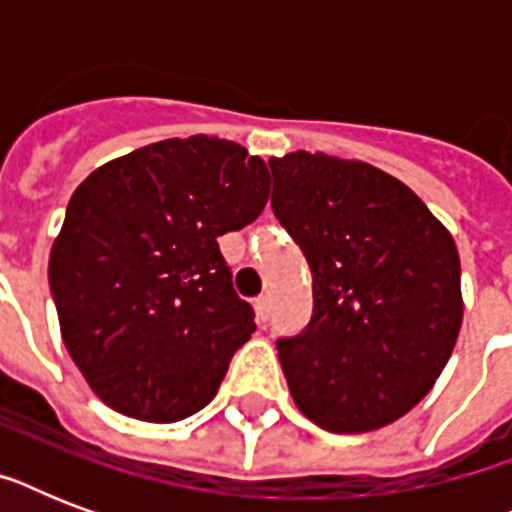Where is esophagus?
<instances>
[{
  "label": "esophagus",
  "instance_id": "34e87169",
  "mask_svg": "<svg viewBox=\"0 0 512 512\" xmlns=\"http://www.w3.org/2000/svg\"><path fill=\"white\" fill-rule=\"evenodd\" d=\"M255 311H257V321L265 324V321L271 319V300H268V297H257Z\"/></svg>",
  "mask_w": 512,
  "mask_h": 512
}]
</instances>
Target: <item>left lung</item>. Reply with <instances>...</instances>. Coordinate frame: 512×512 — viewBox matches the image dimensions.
<instances>
[{"instance_id":"8db88e82","label":"left lung","mask_w":512,"mask_h":512,"mask_svg":"<svg viewBox=\"0 0 512 512\" xmlns=\"http://www.w3.org/2000/svg\"><path fill=\"white\" fill-rule=\"evenodd\" d=\"M273 215L313 276L308 327L279 337L300 412L366 433L425 398L462 327L460 255L414 191L364 162L271 159Z\"/></svg>"}]
</instances>
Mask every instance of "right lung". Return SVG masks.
Instances as JSON below:
<instances>
[{
    "label": "right lung",
    "instance_id": "1",
    "mask_svg": "<svg viewBox=\"0 0 512 512\" xmlns=\"http://www.w3.org/2000/svg\"><path fill=\"white\" fill-rule=\"evenodd\" d=\"M268 191L260 156L209 135L138 148L76 188L50 292L68 353L111 409L177 422L215 398L255 332L217 239L252 223Z\"/></svg>",
    "mask_w": 512,
    "mask_h": 512
}]
</instances>
